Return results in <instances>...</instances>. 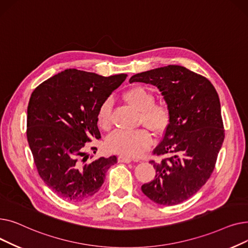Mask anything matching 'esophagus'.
<instances>
[{"instance_id": "1", "label": "esophagus", "mask_w": 248, "mask_h": 248, "mask_svg": "<svg viewBox=\"0 0 248 248\" xmlns=\"http://www.w3.org/2000/svg\"><path fill=\"white\" fill-rule=\"evenodd\" d=\"M117 160H119L120 163H131L132 162V159L128 157H125V155H119Z\"/></svg>"}]
</instances>
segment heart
Masks as SVG:
<instances>
[{"label":"heart","instance_id":"1","mask_svg":"<svg viewBox=\"0 0 248 248\" xmlns=\"http://www.w3.org/2000/svg\"><path fill=\"white\" fill-rule=\"evenodd\" d=\"M124 98L140 111V122L153 134L163 133L170 122V110L162 103H154L155 96L142 86H134L124 93ZM112 102L106 99L97 110V124L100 128L108 131L111 126ZM151 146V137L146 129L136 131H116L108 137L106 149L114 154L126 157H138Z\"/></svg>","mask_w":248,"mask_h":248}]
</instances>
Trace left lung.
Here are the masks:
<instances>
[{
	"mask_svg": "<svg viewBox=\"0 0 248 248\" xmlns=\"http://www.w3.org/2000/svg\"><path fill=\"white\" fill-rule=\"evenodd\" d=\"M129 82L157 87L170 110V122L151 161L155 176L141 191L153 202L172 206L192 197L210 178L224 140L220 100L212 83L179 65L133 75Z\"/></svg>",
	"mask_w": 248,
	"mask_h": 248,
	"instance_id": "left-lung-1",
	"label": "left lung"
}]
</instances>
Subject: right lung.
I'll return each instance as SVG.
<instances>
[{"mask_svg":"<svg viewBox=\"0 0 248 248\" xmlns=\"http://www.w3.org/2000/svg\"><path fill=\"white\" fill-rule=\"evenodd\" d=\"M126 74L66 69L37 86L27 109V140L44 183L60 198L84 201L98 192L115 155L88 162L84 146L100 139L97 110Z\"/></svg>","mask_w":248,"mask_h":248,"instance_id":"1","label":"right lung"}]
</instances>
